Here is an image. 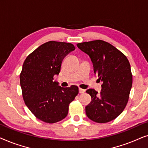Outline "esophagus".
I'll return each mask as SVG.
<instances>
[{
    "instance_id": "obj_1",
    "label": "esophagus",
    "mask_w": 148,
    "mask_h": 148,
    "mask_svg": "<svg viewBox=\"0 0 148 148\" xmlns=\"http://www.w3.org/2000/svg\"><path fill=\"white\" fill-rule=\"evenodd\" d=\"M79 92L80 94H84L85 92V90L84 89H82V88H79Z\"/></svg>"
}]
</instances>
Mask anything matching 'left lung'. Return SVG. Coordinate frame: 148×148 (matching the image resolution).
<instances>
[{"label":"left lung","instance_id":"1","mask_svg":"<svg viewBox=\"0 0 148 148\" xmlns=\"http://www.w3.org/2000/svg\"><path fill=\"white\" fill-rule=\"evenodd\" d=\"M88 54L94 73L103 82L100 93L94 89L86 92L92 101L86 106L87 116L98 123H106L120 115L128 102L133 75L128 59L123 52L104 40H97L77 44Z\"/></svg>","mask_w":148,"mask_h":148}]
</instances>
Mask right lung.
<instances>
[{
	"mask_svg": "<svg viewBox=\"0 0 148 148\" xmlns=\"http://www.w3.org/2000/svg\"><path fill=\"white\" fill-rule=\"evenodd\" d=\"M75 49L71 43L49 41L29 54L23 62L19 77L23 100L43 122L54 123L65 118L70 103L78 94L77 86L62 88L53 82L64 56Z\"/></svg>",
	"mask_w": 148,
	"mask_h": 148,
	"instance_id": "add662e5",
	"label": "right lung"
}]
</instances>
